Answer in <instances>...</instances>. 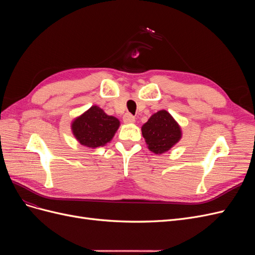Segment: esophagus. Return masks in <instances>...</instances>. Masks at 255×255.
<instances>
[{
    "label": "esophagus",
    "instance_id": "esophagus-1",
    "mask_svg": "<svg viewBox=\"0 0 255 255\" xmlns=\"http://www.w3.org/2000/svg\"><path fill=\"white\" fill-rule=\"evenodd\" d=\"M123 121H125V123H133L135 122V117L133 115L127 113L125 116H123Z\"/></svg>",
    "mask_w": 255,
    "mask_h": 255
}]
</instances>
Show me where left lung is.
Segmentation results:
<instances>
[{"instance_id":"left-lung-1","label":"left lung","mask_w":255,"mask_h":255,"mask_svg":"<svg viewBox=\"0 0 255 255\" xmlns=\"http://www.w3.org/2000/svg\"><path fill=\"white\" fill-rule=\"evenodd\" d=\"M141 132L148 148L155 154H161L172 148L182 136L179 125L166 111L152 115L142 126Z\"/></svg>"}]
</instances>
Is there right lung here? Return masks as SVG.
Returning <instances> with one entry per match:
<instances>
[{"label":"right lung","instance_id":"add662e5","mask_svg":"<svg viewBox=\"0 0 255 255\" xmlns=\"http://www.w3.org/2000/svg\"><path fill=\"white\" fill-rule=\"evenodd\" d=\"M120 122L106 115L99 106H91L72 123V132L81 144L97 148L110 142L118 129Z\"/></svg>","mask_w":255,"mask_h":255}]
</instances>
